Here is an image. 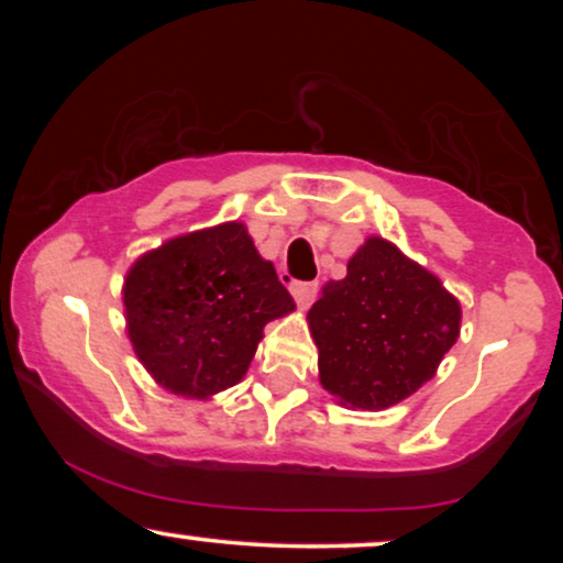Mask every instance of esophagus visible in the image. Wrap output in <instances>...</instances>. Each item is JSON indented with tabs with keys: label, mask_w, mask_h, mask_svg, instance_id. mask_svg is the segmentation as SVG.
<instances>
[{
	"label": "esophagus",
	"mask_w": 563,
	"mask_h": 563,
	"mask_svg": "<svg viewBox=\"0 0 563 563\" xmlns=\"http://www.w3.org/2000/svg\"><path fill=\"white\" fill-rule=\"evenodd\" d=\"M291 295H295L299 307H310L314 299V291H318V284L314 282H295L291 284Z\"/></svg>",
	"instance_id": "esophagus-1"
}]
</instances>
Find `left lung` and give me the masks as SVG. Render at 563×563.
Wrapping results in <instances>:
<instances>
[{"instance_id": "8db88e82", "label": "left lung", "mask_w": 563, "mask_h": 563, "mask_svg": "<svg viewBox=\"0 0 563 563\" xmlns=\"http://www.w3.org/2000/svg\"><path fill=\"white\" fill-rule=\"evenodd\" d=\"M320 382L343 405L384 410L435 374L459 338L461 307L426 268L368 238L341 282L307 312Z\"/></svg>"}]
</instances>
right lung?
Listing matches in <instances>:
<instances>
[{
  "label": "right lung",
  "mask_w": 563,
  "mask_h": 563,
  "mask_svg": "<svg viewBox=\"0 0 563 563\" xmlns=\"http://www.w3.org/2000/svg\"><path fill=\"white\" fill-rule=\"evenodd\" d=\"M122 299L130 341L153 379L199 399L241 382L266 322L295 310L241 222L145 253L130 268Z\"/></svg>",
  "instance_id": "right-lung-1"
}]
</instances>
